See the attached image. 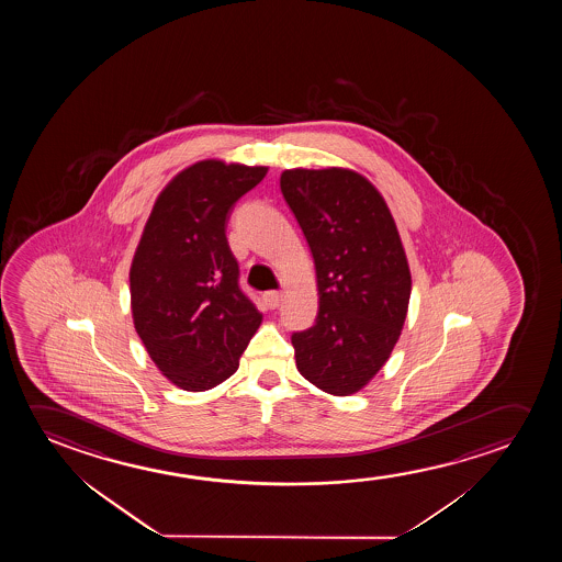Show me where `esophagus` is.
<instances>
[{
	"mask_svg": "<svg viewBox=\"0 0 562 562\" xmlns=\"http://www.w3.org/2000/svg\"><path fill=\"white\" fill-rule=\"evenodd\" d=\"M282 301H284V295H282V292L265 293V303H267L270 308L280 307V305H282Z\"/></svg>",
	"mask_w": 562,
	"mask_h": 562,
	"instance_id": "34e87169",
	"label": "esophagus"
}]
</instances>
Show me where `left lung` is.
<instances>
[{"mask_svg":"<svg viewBox=\"0 0 562 562\" xmlns=\"http://www.w3.org/2000/svg\"><path fill=\"white\" fill-rule=\"evenodd\" d=\"M280 190L315 259L318 315L293 331L301 376L331 395L369 384L407 318L411 270L384 198L347 169H293Z\"/></svg>","mask_w":562,"mask_h":562,"instance_id":"obj_1","label":"left lung"}]
</instances>
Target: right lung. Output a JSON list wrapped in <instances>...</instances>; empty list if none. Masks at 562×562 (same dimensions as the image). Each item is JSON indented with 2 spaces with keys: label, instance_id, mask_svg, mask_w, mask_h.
<instances>
[{
  "label": "right lung",
  "instance_id": "1",
  "mask_svg": "<svg viewBox=\"0 0 562 562\" xmlns=\"http://www.w3.org/2000/svg\"><path fill=\"white\" fill-rule=\"evenodd\" d=\"M265 175L267 167L216 159L178 172L155 201L132 259L134 328L157 369L186 392L231 378L261 324L239 288L226 223Z\"/></svg>",
  "mask_w": 562,
  "mask_h": 562
}]
</instances>
